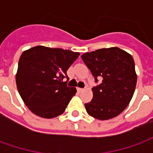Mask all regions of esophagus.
Instances as JSON below:
<instances>
[{"label":"esophagus","instance_id":"1","mask_svg":"<svg viewBox=\"0 0 153 153\" xmlns=\"http://www.w3.org/2000/svg\"><path fill=\"white\" fill-rule=\"evenodd\" d=\"M77 90H78V92H79V93H81V92H83V88H77Z\"/></svg>","mask_w":153,"mask_h":153}]
</instances>
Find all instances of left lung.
<instances>
[{
  "label": "left lung",
  "mask_w": 153,
  "mask_h": 153,
  "mask_svg": "<svg viewBox=\"0 0 153 153\" xmlns=\"http://www.w3.org/2000/svg\"><path fill=\"white\" fill-rule=\"evenodd\" d=\"M85 63L97 82L92 88V101L84 106L88 114L100 120L119 115L131 101L137 83L134 59L119 47L102 48L82 55Z\"/></svg>",
  "instance_id": "obj_1"
}]
</instances>
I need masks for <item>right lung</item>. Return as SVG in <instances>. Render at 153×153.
<instances>
[{"mask_svg":"<svg viewBox=\"0 0 153 153\" xmlns=\"http://www.w3.org/2000/svg\"><path fill=\"white\" fill-rule=\"evenodd\" d=\"M79 56L60 48L37 46L25 51L19 60L16 85L22 100L32 112L51 119L63 114L77 90L67 87L66 71Z\"/></svg>","mask_w":153,"mask_h":153,"instance_id":"obj_1","label":"right lung"}]
</instances>
